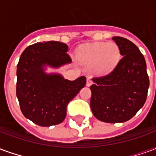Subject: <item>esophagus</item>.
<instances>
[{"label":"esophagus","instance_id":"obj_1","mask_svg":"<svg viewBox=\"0 0 156 156\" xmlns=\"http://www.w3.org/2000/svg\"><path fill=\"white\" fill-rule=\"evenodd\" d=\"M93 83V81H92V79L90 78H87V83H86V85L88 86V87H89L90 85Z\"/></svg>","mask_w":156,"mask_h":156}]
</instances>
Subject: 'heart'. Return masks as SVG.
I'll use <instances>...</instances> for the list:
<instances>
[{
  "instance_id": "heart-1",
  "label": "heart",
  "mask_w": 156,
  "mask_h": 156,
  "mask_svg": "<svg viewBox=\"0 0 156 156\" xmlns=\"http://www.w3.org/2000/svg\"><path fill=\"white\" fill-rule=\"evenodd\" d=\"M119 48L115 42H98L87 45L77 53L82 64L92 67L96 74L103 75L112 71L119 61Z\"/></svg>"
}]
</instances>
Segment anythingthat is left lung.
Instances as JSON below:
<instances>
[{"instance_id": "left-lung-1", "label": "left lung", "mask_w": 156, "mask_h": 156, "mask_svg": "<svg viewBox=\"0 0 156 156\" xmlns=\"http://www.w3.org/2000/svg\"><path fill=\"white\" fill-rule=\"evenodd\" d=\"M112 39L123 58L111 73L93 78L90 107L98 120L122 123L130 119L143 107L150 80L145 59L137 46L121 37Z\"/></svg>"}]
</instances>
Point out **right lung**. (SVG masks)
Returning a JSON list of instances; mask_svg holds the SVG:
<instances>
[{
  "label": "right lung",
  "instance_id": "obj_1",
  "mask_svg": "<svg viewBox=\"0 0 156 156\" xmlns=\"http://www.w3.org/2000/svg\"><path fill=\"white\" fill-rule=\"evenodd\" d=\"M68 47L55 41L37 42L26 48L16 69V97L22 114L37 125L62 123L68 103L86 84L82 76L74 81L57 73H46L45 66L58 68L72 62Z\"/></svg>",
  "mask_w": 156,
  "mask_h": 156
}]
</instances>
